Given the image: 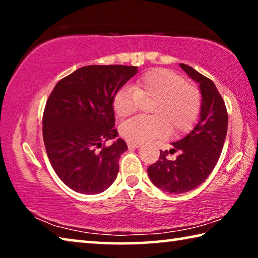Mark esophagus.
<instances>
[{
  "instance_id": "obj_1",
  "label": "esophagus",
  "mask_w": 258,
  "mask_h": 258,
  "mask_svg": "<svg viewBox=\"0 0 258 258\" xmlns=\"http://www.w3.org/2000/svg\"><path fill=\"white\" fill-rule=\"evenodd\" d=\"M127 147H128V149H137V148L140 147V145H139V143L128 142V143H127Z\"/></svg>"
}]
</instances>
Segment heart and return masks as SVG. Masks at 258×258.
I'll list each match as a JSON object with an SVG mask.
<instances>
[{
    "label": "heart",
    "mask_w": 258,
    "mask_h": 258,
    "mask_svg": "<svg viewBox=\"0 0 258 258\" xmlns=\"http://www.w3.org/2000/svg\"><path fill=\"white\" fill-rule=\"evenodd\" d=\"M155 100L150 113L154 117H135L120 126V134L130 142L143 143L164 138L169 133L182 134L197 123L202 110V95L195 86L172 71L157 68L143 74L131 87H121L112 99L118 118H126L141 104Z\"/></svg>",
    "instance_id": "b5f03b06"
}]
</instances>
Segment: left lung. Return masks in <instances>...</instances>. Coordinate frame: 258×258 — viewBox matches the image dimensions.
I'll return each mask as SVG.
<instances>
[{
  "instance_id": "8db88e82",
  "label": "left lung",
  "mask_w": 258,
  "mask_h": 258,
  "mask_svg": "<svg viewBox=\"0 0 258 258\" xmlns=\"http://www.w3.org/2000/svg\"><path fill=\"white\" fill-rule=\"evenodd\" d=\"M180 67L199 84L200 118L189 134L172 143L169 154L180 152L175 160L167 158V150H160L159 159L148 167L151 182L158 189L174 195L196 189L211 175L228 132V111L213 81L187 64L180 63Z\"/></svg>"
}]
</instances>
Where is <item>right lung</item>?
<instances>
[{
	"instance_id": "1",
	"label": "right lung",
	"mask_w": 258,
	"mask_h": 258,
	"mask_svg": "<svg viewBox=\"0 0 258 258\" xmlns=\"http://www.w3.org/2000/svg\"><path fill=\"white\" fill-rule=\"evenodd\" d=\"M137 73L134 66H85L51 92L43 113V140L54 172L72 190L101 194L116 180L127 145L117 139L104 146L118 137L112 99Z\"/></svg>"
}]
</instances>
